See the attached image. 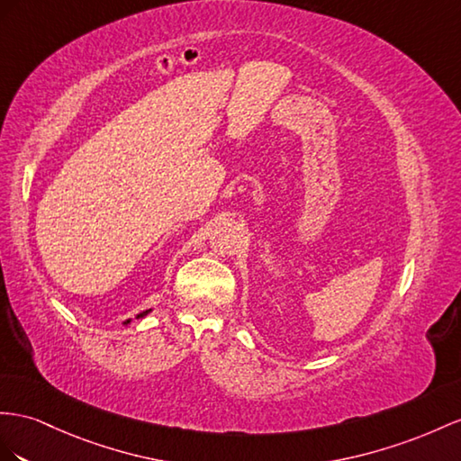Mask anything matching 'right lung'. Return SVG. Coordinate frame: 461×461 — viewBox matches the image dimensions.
Segmentation results:
<instances>
[{
    "label": "right lung",
    "instance_id": "right-lung-1",
    "mask_svg": "<svg viewBox=\"0 0 461 461\" xmlns=\"http://www.w3.org/2000/svg\"><path fill=\"white\" fill-rule=\"evenodd\" d=\"M149 312H151V310H146V312H141V313H138V315H136V320H141V317H146V315H148ZM130 321H132V320H126V321H124L122 325H128Z\"/></svg>",
    "mask_w": 461,
    "mask_h": 461
}]
</instances>
